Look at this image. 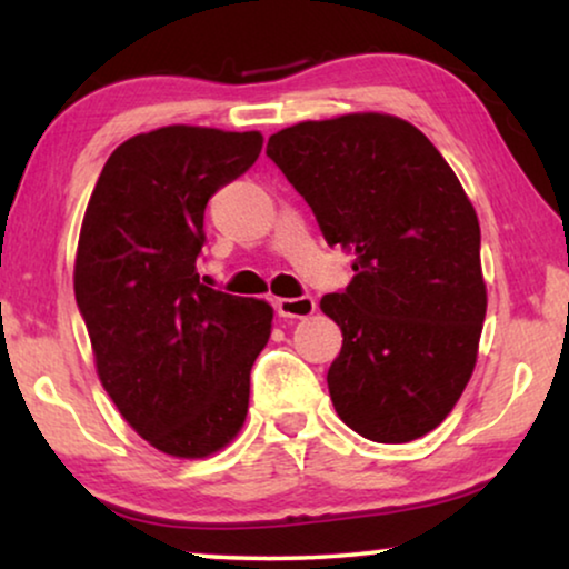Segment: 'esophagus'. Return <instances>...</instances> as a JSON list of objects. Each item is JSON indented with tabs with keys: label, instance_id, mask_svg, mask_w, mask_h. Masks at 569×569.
Listing matches in <instances>:
<instances>
[{
	"label": "esophagus",
	"instance_id": "1",
	"mask_svg": "<svg viewBox=\"0 0 569 569\" xmlns=\"http://www.w3.org/2000/svg\"><path fill=\"white\" fill-rule=\"evenodd\" d=\"M274 308L279 318H308L313 316L316 300L310 295H302V298H279L274 300Z\"/></svg>",
	"mask_w": 569,
	"mask_h": 569
}]
</instances>
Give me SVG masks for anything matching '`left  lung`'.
<instances>
[{
	"mask_svg": "<svg viewBox=\"0 0 569 569\" xmlns=\"http://www.w3.org/2000/svg\"><path fill=\"white\" fill-rule=\"evenodd\" d=\"M267 154L326 243L355 256L352 282L321 300L345 337L326 376L333 409L368 440L422 438L461 399L487 313L463 186L422 131L386 113L295 123Z\"/></svg>",
	"mask_w": 569,
	"mask_h": 569,
	"instance_id": "1",
	"label": "left lung"
}]
</instances>
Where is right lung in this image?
Wrapping results in <instances>:
<instances>
[{
	"label": "right lung",
	"mask_w": 569,
	"mask_h": 569,
	"mask_svg": "<svg viewBox=\"0 0 569 569\" xmlns=\"http://www.w3.org/2000/svg\"><path fill=\"white\" fill-rule=\"evenodd\" d=\"M259 131L162 127L116 147L74 261L100 383L162 453L204 458L246 422L269 302L199 282L204 209L259 158Z\"/></svg>",
	"instance_id": "add662e5"
}]
</instances>
